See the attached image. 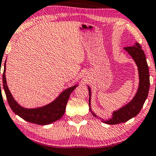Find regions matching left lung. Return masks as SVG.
I'll use <instances>...</instances> for the list:
<instances>
[{
    "mask_svg": "<svg viewBox=\"0 0 156 156\" xmlns=\"http://www.w3.org/2000/svg\"><path fill=\"white\" fill-rule=\"evenodd\" d=\"M125 51L129 53L136 63L139 74V87L138 92L133 99L128 104L113 113V117L103 122L108 125H116L119 123L125 122L139 114L143 107L144 102L147 98L150 89V73L149 67L147 63L144 52L141 49V44L136 42L133 46L125 48ZM89 105L90 107L91 90L89 88ZM91 110V109H90ZM94 117L95 114H93Z\"/></svg>",
    "mask_w": 156,
    "mask_h": 156,
    "instance_id": "obj_1",
    "label": "left lung"
}]
</instances>
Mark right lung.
<instances>
[{"instance_id":"obj_1","label":"right lung","mask_w":156,"mask_h":156,"mask_svg":"<svg viewBox=\"0 0 156 156\" xmlns=\"http://www.w3.org/2000/svg\"><path fill=\"white\" fill-rule=\"evenodd\" d=\"M5 71H6V62L4 64V70L3 73V86L10 108L14 113L26 121L37 125H48L61 119L65 112L66 105L70 94L76 88V87H78L76 85L71 88L66 89L63 92L61 93L60 95L54 101L43 107H39L37 108H25L17 104L9 90L6 85Z\"/></svg>"}]
</instances>
